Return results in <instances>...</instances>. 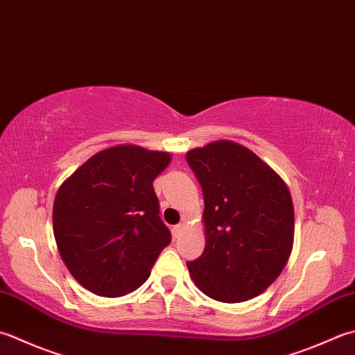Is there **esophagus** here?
I'll return each mask as SVG.
<instances>
[{"label":"esophagus","mask_w":355,"mask_h":355,"mask_svg":"<svg viewBox=\"0 0 355 355\" xmlns=\"http://www.w3.org/2000/svg\"><path fill=\"white\" fill-rule=\"evenodd\" d=\"M186 229V226L183 225V223H180V225H177V226H173V229H172V232H173V237H178L180 234H182L183 231Z\"/></svg>","instance_id":"obj_1"}]
</instances>
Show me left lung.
<instances>
[{
  "instance_id": "8db88e82",
  "label": "left lung",
  "mask_w": 355,
  "mask_h": 355,
  "mask_svg": "<svg viewBox=\"0 0 355 355\" xmlns=\"http://www.w3.org/2000/svg\"><path fill=\"white\" fill-rule=\"evenodd\" d=\"M203 189L205 251L187 263L197 288L214 300H251L272 284L294 246L289 187L268 163L231 140L187 150Z\"/></svg>"
}]
</instances>
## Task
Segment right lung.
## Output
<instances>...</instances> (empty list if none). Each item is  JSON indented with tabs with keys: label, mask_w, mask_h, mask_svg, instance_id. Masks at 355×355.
Masks as SVG:
<instances>
[{
	"label": "right lung",
	"mask_w": 355,
	"mask_h": 355,
	"mask_svg": "<svg viewBox=\"0 0 355 355\" xmlns=\"http://www.w3.org/2000/svg\"><path fill=\"white\" fill-rule=\"evenodd\" d=\"M171 158L169 152L118 144L90 157L62 182L53 201V235L83 288L123 297L149 279L171 243L154 191Z\"/></svg>",
	"instance_id": "add662e5"
}]
</instances>
